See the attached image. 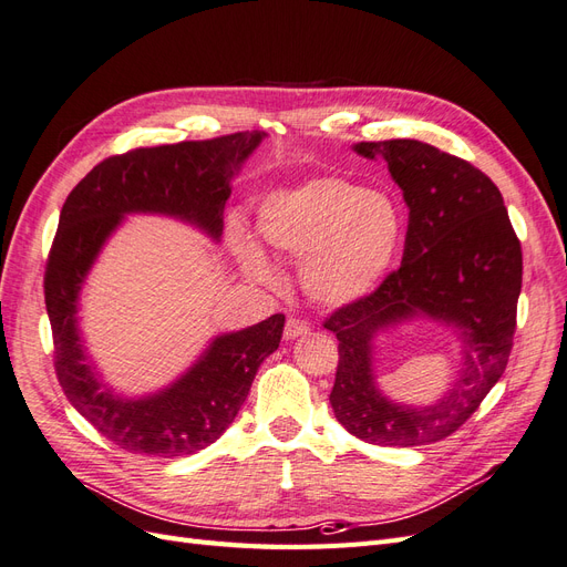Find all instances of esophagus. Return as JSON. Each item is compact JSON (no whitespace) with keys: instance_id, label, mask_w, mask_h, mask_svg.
<instances>
[{"instance_id":"obj_1","label":"esophagus","mask_w":567,"mask_h":567,"mask_svg":"<svg viewBox=\"0 0 567 567\" xmlns=\"http://www.w3.org/2000/svg\"><path fill=\"white\" fill-rule=\"evenodd\" d=\"M310 333V323L302 321V319H288L286 326H284V338L286 340H296L300 336H307Z\"/></svg>"}]
</instances>
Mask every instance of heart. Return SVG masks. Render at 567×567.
Instances as JSON below:
<instances>
[{
    "label": "heart",
    "instance_id": "1",
    "mask_svg": "<svg viewBox=\"0 0 567 567\" xmlns=\"http://www.w3.org/2000/svg\"><path fill=\"white\" fill-rule=\"evenodd\" d=\"M257 234L271 250L300 260V284L317 305L346 307L371 296L388 277L404 217L390 194L323 175L267 194L257 205ZM236 255L250 279H274L252 241L238 238Z\"/></svg>",
    "mask_w": 567,
    "mask_h": 567
}]
</instances>
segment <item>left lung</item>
Wrapping results in <instances>:
<instances>
[{"instance_id": "1", "label": "left lung", "mask_w": 567, "mask_h": 567, "mask_svg": "<svg viewBox=\"0 0 567 567\" xmlns=\"http://www.w3.org/2000/svg\"><path fill=\"white\" fill-rule=\"evenodd\" d=\"M352 148L388 163L409 208V227L402 267L371 296L323 321L338 338L329 400L354 437L383 447H419L458 431L502 379L516 333L520 241L499 188L471 163L416 140ZM414 318L447 324L464 354L455 385L425 408L385 399L372 373L378 333Z\"/></svg>"}]
</instances>
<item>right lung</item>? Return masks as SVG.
<instances>
[{"instance_id":"add662e5","label":"right lung","mask_w":567,"mask_h":567,"mask_svg":"<svg viewBox=\"0 0 567 567\" xmlns=\"http://www.w3.org/2000/svg\"><path fill=\"white\" fill-rule=\"evenodd\" d=\"M262 140L265 132L255 130L136 148L99 163L63 203L44 274L54 367L68 402L120 450L175 458L213 444L234 423L257 369L279 348L286 317L215 336L177 381L123 398L99 379L82 346L80 290L127 215L175 217L219 241L231 179Z\"/></svg>"}]
</instances>
